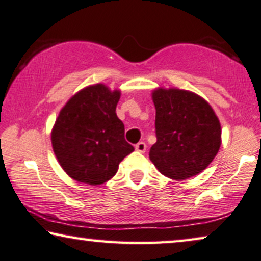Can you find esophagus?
<instances>
[{
  "label": "esophagus",
  "instance_id": "esophagus-1",
  "mask_svg": "<svg viewBox=\"0 0 261 261\" xmlns=\"http://www.w3.org/2000/svg\"><path fill=\"white\" fill-rule=\"evenodd\" d=\"M146 148H147V145L143 141L138 142L137 145H135V149H137L138 152H140V153H145Z\"/></svg>",
  "mask_w": 261,
  "mask_h": 261
}]
</instances>
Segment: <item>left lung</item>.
Segmentation results:
<instances>
[{"label":"left lung","mask_w":261,"mask_h":261,"mask_svg":"<svg viewBox=\"0 0 261 261\" xmlns=\"http://www.w3.org/2000/svg\"><path fill=\"white\" fill-rule=\"evenodd\" d=\"M156 142L150 161L161 174L185 180L202 172L217 155L221 143L220 122L202 97L180 89H158Z\"/></svg>","instance_id":"1"}]
</instances>
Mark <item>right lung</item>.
<instances>
[{
  "mask_svg": "<svg viewBox=\"0 0 261 261\" xmlns=\"http://www.w3.org/2000/svg\"><path fill=\"white\" fill-rule=\"evenodd\" d=\"M118 90L103 85L87 87L60 112L51 132L53 149L68 175L88 185H101L118 172L134 147L124 139L116 116Z\"/></svg>",
  "mask_w": 261,
  "mask_h": 261,
  "instance_id": "obj_1",
  "label": "right lung"
}]
</instances>
